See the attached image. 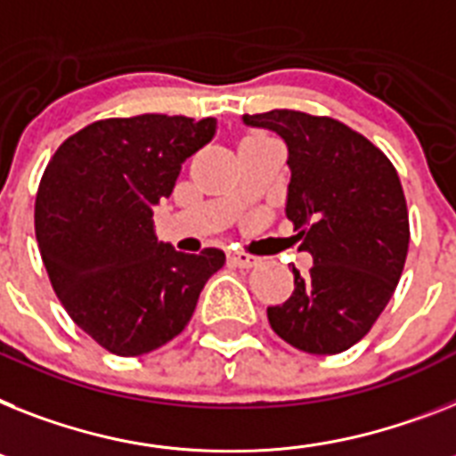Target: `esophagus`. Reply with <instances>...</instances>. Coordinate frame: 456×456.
Here are the masks:
<instances>
[{"mask_svg": "<svg viewBox=\"0 0 456 456\" xmlns=\"http://www.w3.org/2000/svg\"><path fill=\"white\" fill-rule=\"evenodd\" d=\"M228 258H231V263L232 265H237V268H254V265H258V258L247 254V251H232Z\"/></svg>", "mask_w": 456, "mask_h": 456, "instance_id": "34e87169", "label": "esophagus"}]
</instances>
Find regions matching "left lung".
<instances>
[{"label":"left lung","mask_w":456,"mask_h":456,"mask_svg":"<svg viewBox=\"0 0 456 456\" xmlns=\"http://www.w3.org/2000/svg\"><path fill=\"white\" fill-rule=\"evenodd\" d=\"M287 142V216L310 251V273L293 268V293L268 307L281 340L307 354H340L378 322L403 273L408 205L396 167L345 123L296 109L244 114Z\"/></svg>","instance_id":"left-lung-1"}]
</instances>
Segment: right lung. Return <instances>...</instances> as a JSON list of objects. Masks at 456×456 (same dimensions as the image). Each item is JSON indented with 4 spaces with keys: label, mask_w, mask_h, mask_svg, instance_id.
Instances as JSON below:
<instances>
[{
    "label": "right lung",
    "mask_w": 456,
    "mask_h": 456,
    "mask_svg": "<svg viewBox=\"0 0 456 456\" xmlns=\"http://www.w3.org/2000/svg\"><path fill=\"white\" fill-rule=\"evenodd\" d=\"M214 133V118H104L48 160L34 202L41 261L67 314L111 354H149L179 336L224 268L221 249L183 254L153 232V205Z\"/></svg>",
    "instance_id": "right-lung-1"
}]
</instances>
